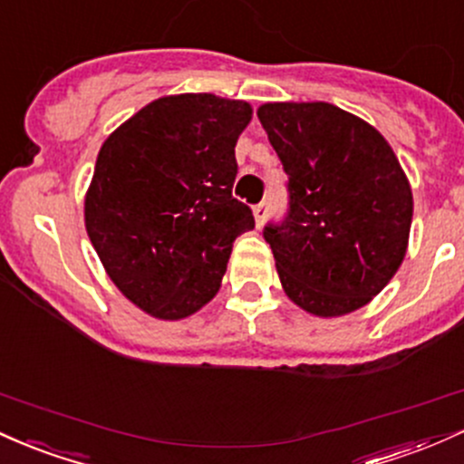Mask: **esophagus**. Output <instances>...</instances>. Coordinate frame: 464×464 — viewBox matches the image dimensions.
I'll return each instance as SVG.
<instances>
[{
    "label": "esophagus",
    "instance_id": "esophagus-1",
    "mask_svg": "<svg viewBox=\"0 0 464 464\" xmlns=\"http://www.w3.org/2000/svg\"><path fill=\"white\" fill-rule=\"evenodd\" d=\"M265 215H267V204H265V201H260V204L254 206V218H256V226H263Z\"/></svg>",
    "mask_w": 464,
    "mask_h": 464
}]
</instances>
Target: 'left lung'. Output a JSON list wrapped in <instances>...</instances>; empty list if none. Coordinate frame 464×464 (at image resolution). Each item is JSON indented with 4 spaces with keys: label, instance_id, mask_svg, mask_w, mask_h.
Returning a JSON list of instances; mask_svg holds the SVG:
<instances>
[{
    "label": "left lung",
    "instance_id": "8db88e82",
    "mask_svg": "<svg viewBox=\"0 0 464 464\" xmlns=\"http://www.w3.org/2000/svg\"><path fill=\"white\" fill-rule=\"evenodd\" d=\"M256 113L289 175L287 217L263 232L285 294L317 317L362 309L408 252L414 201L397 155L331 102H265Z\"/></svg>",
    "mask_w": 464,
    "mask_h": 464
}]
</instances>
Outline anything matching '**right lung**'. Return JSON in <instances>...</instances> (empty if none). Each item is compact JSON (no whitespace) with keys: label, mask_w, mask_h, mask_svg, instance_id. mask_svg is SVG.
I'll return each mask as SVG.
<instances>
[{"label":"right lung","mask_w":464,"mask_h":464,"mask_svg":"<svg viewBox=\"0 0 464 464\" xmlns=\"http://www.w3.org/2000/svg\"><path fill=\"white\" fill-rule=\"evenodd\" d=\"M246 101L175 93L149 102L98 150L85 227L111 283L158 320H184L217 295L252 210L232 197Z\"/></svg>","instance_id":"1"}]
</instances>
